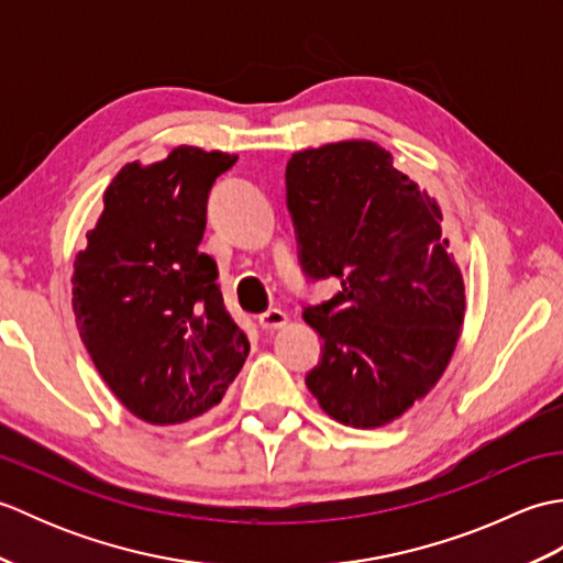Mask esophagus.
I'll use <instances>...</instances> for the list:
<instances>
[{
    "instance_id": "34e87169",
    "label": "esophagus",
    "mask_w": 563,
    "mask_h": 563,
    "mask_svg": "<svg viewBox=\"0 0 563 563\" xmlns=\"http://www.w3.org/2000/svg\"><path fill=\"white\" fill-rule=\"evenodd\" d=\"M258 324H261V329H266V331L283 329L285 324H288V314H285L283 309H268V312H263L258 317Z\"/></svg>"
}]
</instances>
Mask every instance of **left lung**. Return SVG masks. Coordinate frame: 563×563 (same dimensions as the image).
<instances>
[{"label":"left lung","instance_id":"left-lung-1","mask_svg":"<svg viewBox=\"0 0 563 563\" xmlns=\"http://www.w3.org/2000/svg\"><path fill=\"white\" fill-rule=\"evenodd\" d=\"M285 186L305 273L341 283L302 314L324 341L307 387L343 426L397 421L462 333L464 280L438 200L369 140L295 152Z\"/></svg>","mask_w":563,"mask_h":563}]
</instances>
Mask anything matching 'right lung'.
Listing matches in <instances>:
<instances>
[{
	"label": "right lung",
	"mask_w": 563,
	"mask_h": 563,
	"mask_svg": "<svg viewBox=\"0 0 563 563\" xmlns=\"http://www.w3.org/2000/svg\"><path fill=\"white\" fill-rule=\"evenodd\" d=\"M234 162L178 145L162 162L125 164L75 258L79 336L118 401L152 426L210 413L249 355L214 283L218 263L198 251L210 188Z\"/></svg>",
	"instance_id": "right-lung-1"
}]
</instances>
